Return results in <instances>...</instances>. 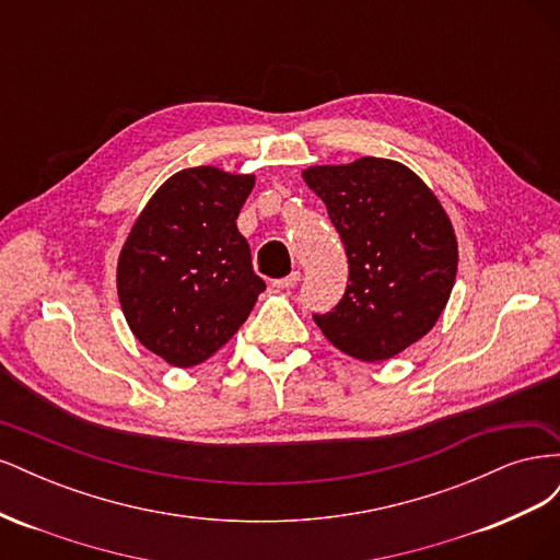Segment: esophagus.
<instances>
[{
    "mask_svg": "<svg viewBox=\"0 0 560 560\" xmlns=\"http://www.w3.org/2000/svg\"><path fill=\"white\" fill-rule=\"evenodd\" d=\"M301 280V273L299 270H292L290 276L287 278H280V280H273V287H278V290H290V287H296Z\"/></svg>",
    "mask_w": 560,
    "mask_h": 560,
    "instance_id": "1",
    "label": "esophagus"
}]
</instances>
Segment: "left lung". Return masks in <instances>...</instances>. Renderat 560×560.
<instances>
[{
    "label": "left lung",
    "mask_w": 560,
    "mask_h": 560,
    "mask_svg": "<svg viewBox=\"0 0 560 560\" xmlns=\"http://www.w3.org/2000/svg\"><path fill=\"white\" fill-rule=\"evenodd\" d=\"M303 179L346 245L348 287L315 325L346 354L383 362L420 341L446 308L457 241L442 202L409 167L364 156L313 165Z\"/></svg>",
    "instance_id": "8db88e82"
}]
</instances>
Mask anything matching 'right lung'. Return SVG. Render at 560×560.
Instances as JSON below:
<instances>
[{
  "mask_svg": "<svg viewBox=\"0 0 560 560\" xmlns=\"http://www.w3.org/2000/svg\"><path fill=\"white\" fill-rule=\"evenodd\" d=\"M252 186L254 175L186 167L135 219L118 254V301L135 338L167 364L206 362L266 290L235 226Z\"/></svg>",
  "mask_w": 560,
  "mask_h": 560,
  "instance_id": "add662e5",
  "label": "right lung"
}]
</instances>
